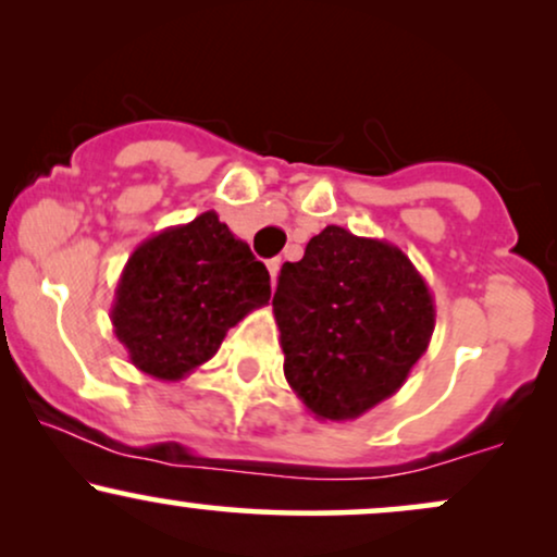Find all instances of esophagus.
<instances>
[{"label": "esophagus", "mask_w": 557, "mask_h": 557, "mask_svg": "<svg viewBox=\"0 0 557 557\" xmlns=\"http://www.w3.org/2000/svg\"><path fill=\"white\" fill-rule=\"evenodd\" d=\"M280 264H283V261H280V259H272V261H267V270H270L272 285L277 283V272H280Z\"/></svg>", "instance_id": "1"}]
</instances>
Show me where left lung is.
I'll list each match as a JSON object with an SVG mask.
<instances>
[{"label": "left lung", "instance_id": "1", "mask_svg": "<svg viewBox=\"0 0 557 557\" xmlns=\"http://www.w3.org/2000/svg\"><path fill=\"white\" fill-rule=\"evenodd\" d=\"M272 311L287 385L322 421L359 419L398 393L434 332V298L413 261L337 225L285 261Z\"/></svg>", "mask_w": 557, "mask_h": 557}]
</instances>
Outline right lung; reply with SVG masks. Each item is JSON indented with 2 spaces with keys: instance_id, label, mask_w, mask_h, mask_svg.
I'll return each mask as SVG.
<instances>
[{
  "instance_id": "1",
  "label": "right lung",
  "mask_w": 557,
  "mask_h": 557,
  "mask_svg": "<svg viewBox=\"0 0 557 557\" xmlns=\"http://www.w3.org/2000/svg\"><path fill=\"white\" fill-rule=\"evenodd\" d=\"M270 296V272L248 243L216 212H203L131 253L110 319L138 372L177 382L212 359L227 330Z\"/></svg>"
}]
</instances>
